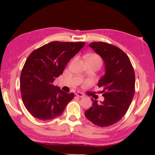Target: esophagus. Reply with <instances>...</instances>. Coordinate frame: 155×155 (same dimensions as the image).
<instances>
[{
    "label": "esophagus",
    "mask_w": 155,
    "mask_h": 155,
    "mask_svg": "<svg viewBox=\"0 0 155 155\" xmlns=\"http://www.w3.org/2000/svg\"><path fill=\"white\" fill-rule=\"evenodd\" d=\"M76 94V96H77L79 97H83L85 96L83 94H82L81 92H77L76 94Z\"/></svg>",
    "instance_id": "obj_1"
}]
</instances>
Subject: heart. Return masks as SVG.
<instances>
[{
	"label": "heart",
	"mask_w": 155,
	"mask_h": 155,
	"mask_svg": "<svg viewBox=\"0 0 155 155\" xmlns=\"http://www.w3.org/2000/svg\"><path fill=\"white\" fill-rule=\"evenodd\" d=\"M86 59L94 61L100 64V65L101 64V63H102L101 59L100 56L97 55H96V54H91V55H87L86 57Z\"/></svg>",
	"instance_id": "heart-1"
}]
</instances>
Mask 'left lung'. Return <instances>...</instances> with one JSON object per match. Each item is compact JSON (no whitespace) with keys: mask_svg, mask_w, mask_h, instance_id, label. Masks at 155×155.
<instances>
[{"mask_svg":"<svg viewBox=\"0 0 155 155\" xmlns=\"http://www.w3.org/2000/svg\"><path fill=\"white\" fill-rule=\"evenodd\" d=\"M104 62L105 72L98 81L103 87L104 101L92 105L85 112L86 118L94 125L105 127L119 121L125 114L134 94L135 75L129 57L116 46L104 42L88 45Z\"/></svg>","mask_w":155,"mask_h":155,"instance_id":"left-lung-1","label":"left lung"}]
</instances>
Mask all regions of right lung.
Wrapping results in <instances>:
<instances>
[{
	"label": "right lung",
	"mask_w": 155,
	"mask_h": 155,
	"mask_svg": "<svg viewBox=\"0 0 155 155\" xmlns=\"http://www.w3.org/2000/svg\"><path fill=\"white\" fill-rule=\"evenodd\" d=\"M85 44L50 42L33 51L27 58L21 74V92L23 104L34 118H55L72 100L74 93L63 91L53 82Z\"/></svg>",
	"instance_id": "right-lung-1"
}]
</instances>
